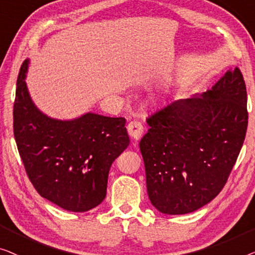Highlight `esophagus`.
<instances>
[{
	"instance_id": "obj_1",
	"label": "esophagus",
	"mask_w": 255,
	"mask_h": 255,
	"mask_svg": "<svg viewBox=\"0 0 255 255\" xmlns=\"http://www.w3.org/2000/svg\"><path fill=\"white\" fill-rule=\"evenodd\" d=\"M128 132L130 135V137L134 139V141H137V139L141 138V136L143 134V126L141 123L138 121H130L127 126Z\"/></svg>"
}]
</instances>
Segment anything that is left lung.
I'll return each mask as SVG.
<instances>
[{
    "mask_svg": "<svg viewBox=\"0 0 255 255\" xmlns=\"http://www.w3.org/2000/svg\"><path fill=\"white\" fill-rule=\"evenodd\" d=\"M247 95L238 68L201 95L146 120L139 141L150 202L166 215L200 209L224 187L245 139Z\"/></svg>",
    "mask_w": 255,
    "mask_h": 255,
    "instance_id": "obj_1",
    "label": "left lung"
}]
</instances>
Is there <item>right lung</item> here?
<instances>
[{
  "label": "right lung",
  "mask_w": 255,
  "mask_h": 255,
  "mask_svg": "<svg viewBox=\"0 0 255 255\" xmlns=\"http://www.w3.org/2000/svg\"><path fill=\"white\" fill-rule=\"evenodd\" d=\"M30 59L20 68L13 135L32 185L64 210L83 213L106 196L111 165L129 145L125 118L87 112L69 120L48 117L28 92Z\"/></svg>",
  "instance_id": "1"
}]
</instances>
